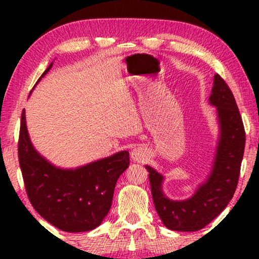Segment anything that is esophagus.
Masks as SVG:
<instances>
[{
	"mask_svg": "<svg viewBox=\"0 0 259 259\" xmlns=\"http://www.w3.org/2000/svg\"><path fill=\"white\" fill-rule=\"evenodd\" d=\"M147 157H148V152L146 148H144V147L134 148V150L132 151V153H131V158H132L133 160L137 162H144L147 159Z\"/></svg>",
	"mask_w": 259,
	"mask_h": 259,
	"instance_id": "1",
	"label": "esophagus"
}]
</instances>
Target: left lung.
<instances>
[{
  "label": "left lung",
  "mask_w": 259,
  "mask_h": 259,
  "mask_svg": "<svg viewBox=\"0 0 259 259\" xmlns=\"http://www.w3.org/2000/svg\"><path fill=\"white\" fill-rule=\"evenodd\" d=\"M208 104L215 108L218 139L210 172L194 193L184 200H173L164 193L165 177L146 165L155 211L164 225L173 231L192 232L211 223L232 199L238 184L245 147V131L236 100L218 74Z\"/></svg>",
  "instance_id": "left-lung-1"
}]
</instances>
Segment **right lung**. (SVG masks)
<instances>
[{"label": "right lung", "mask_w": 259, "mask_h": 259, "mask_svg": "<svg viewBox=\"0 0 259 259\" xmlns=\"http://www.w3.org/2000/svg\"><path fill=\"white\" fill-rule=\"evenodd\" d=\"M19 160L28 198L37 213L55 228L75 233L94 230L108 214L115 184L130 165V152H116L75 168L60 167L34 147L23 109Z\"/></svg>", "instance_id": "1"}]
</instances>
